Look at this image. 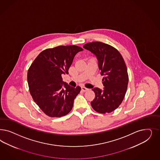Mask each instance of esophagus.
Segmentation results:
<instances>
[{
  "instance_id": "1",
  "label": "esophagus",
  "mask_w": 160,
  "mask_h": 160,
  "mask_svg": "<svg viewBox=\"0 0 160 160\" xmlns=\"http://www.w3.org/2000/svg\"><path fill=\"white\" fill-rule=\"evenodd\" d=\"M81 90L83 92H86V91H87L89 90V89L86 88V87H81Z\"/></svg>"
}]
</instances>
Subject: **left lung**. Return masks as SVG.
Instances as JSON below:
<instances>
[{"label":"left lung","instance_id":"left-lung-1","mask_svg":"<svg viewBox=\"0 0 160 160\" xmlns=\"http://www.w3.org/2000/svg\"><path fill=\"white\" fill-rule=\"evenodd\" d=\"M98 59V67L103 75V90L93 88L95 97L91 102L99 113H109L117 108L124 99L128 83V75L124 59L113 47L100 42L83 45Z\"/></svg>","mask_w":160,"mask_h":160}]
</instances>
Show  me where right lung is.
<instances>
[{"instance_id":"add662e5","label":"right lung","mask_w":160,"mask_h":160,"mask_svg":"<svg viewBox=\"0 0 160 160\" xmlns=\"http://www.w3.org/2000/svg\"><path fill=\"white\" fill-rule=\"evenodd\" d=\"M82 51L75 45L47 49L29 68L27 79L31 96L49 117H61L71 111L81 87L73 88L63 82L62 75L68 73L75 55Z\"/></svg>"}]
</instances>
